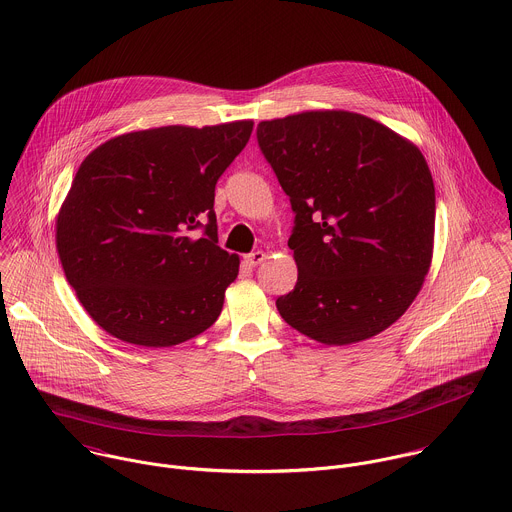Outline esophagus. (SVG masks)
Here are the masks:
<instances>
[{
  "instance_id": "esophagus-1",
  "label": "esophagus",
  "mask_w": 512,
  "mask_h": 512,
  "mask_svg": "<svg viewBox=\"0 0 512 512\" xmlns=\"http://www.w3.org/2000/svg\"><path fill=\"white\" fill-rule=\"evenodd\" d=\"M265 259H267V253H265V251H253V253H249V255L245 257L247 265H251V267L261 265Z\"/></svg>"
}]
</instances>
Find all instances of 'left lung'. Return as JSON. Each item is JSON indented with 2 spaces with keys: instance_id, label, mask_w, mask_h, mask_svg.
<instances>
[{
  "instance_id": "left-lung-1",
  "label": "left lung",
  "mask_w": 512,
  "mask_h": 512,
  "mask_svg": "<svg viewBox=\"0 0 512 512\" xmlns=\"http://www.w3.org/2000/svg\"><path fill=\"white\" fill-rule=\"evenodd\" d=\"M257 139L291 199L299 275L279 315L333 347L389 329L415 301L435 247V183L421 149L343 109L261 121Z\"/></svg>"
}]
</instances>
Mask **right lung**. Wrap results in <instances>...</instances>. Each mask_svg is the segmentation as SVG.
<instances>
[{
    "label": "right lung",
    "mask_w": 512,
    "mask_h": 512,
    "mask_svg": "<svg viewBox=\"0 0 512 512\" xmlns=\"http://www.w3.org/2000/svg\"><path fill=\"white\" fill-rule=\"evenodd\" d=\"M251 119L129 131L79 165L55 217L67 283L111 337L185 343L221 315L239 255L217 245L215 183L247 145ZM207 216V238L190 231Z\"/></svg>",
    "instance_id": "obj_1"
}]
</instances>
